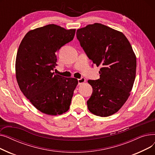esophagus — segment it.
Wrapping results in <instances>:
<instances>
[{
  "mask_svg": "<svg viewBox=\"0 0 155 155\" xmlns=\"http://www.w3.org/2000/svg\"><path fill=\"white\" fill-rule=\"evenodd\" d=\"M78 84L80 85V84H82L84 83L85 82V79L84 78H79L78 79Z\"/></svg>",
  "mask_w": 155,
  "mask_h": 155,
  "instance_id": "obj_1",
  "label": "esophagus"
}]
</instances>
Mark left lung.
<instances>
[{"instance_id":"1","label":"left lung","mask_w":155,"mask_h":155,"mask_svg":"<svg viewBox=\"0 0 155 155\" xmlns=\"http://www.w3.org/2000/svg\"><path fill=\"white\" fill-rule=\"evenodd\" d=\"M89 59L101 67L100 78L88 80L93 92L87 102L91 113L107 117L117 112L130 95L136 71V57L125 35L100 23L77 31Z\"/></svg>"}]
</instances>
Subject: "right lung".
I'll return each instance as SVG.
<instances>
[{"instance_id": "1", "label": "right lung", "mask_w": 155, "mask_h": 155, "mask_svg": "<svg viewBox=\"0 0 155 155\" xmlns=\"http://www.w3.org/2000/svg\"><path fill=\"white\" fill-rule=\"evenodd\" d=\"M75 29L54 24L29 31L19 46L15 76L20 90L39 111L57 116L68 110L78 84L74 78L54 74L56 53L74 38Z\"/></svg>"}]
</instances>
